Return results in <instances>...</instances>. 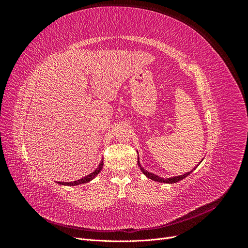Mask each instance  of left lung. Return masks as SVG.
Wrapping results in <instances>:
<instances>
[{
    "mask_svg": "<svg viewBox=\"0 0 248 248\" xmlns=\"http://www.w3.org/2000/svg\"><path fill=\"white\" fill-rule=\"evenodd\" d=\"M138 152V151H137ZM138 154H139V152H138ZM204 159V158H202ZM202 159L199 162V164L202 161ZM138 164H139V167H140V169L141 170V171H142V174H144L148 179H151V180H153V181H157V182H160V183H168V184H171V183H176V182H179V181H181V180H183L184 178H186L187 176H189L191 172L196 170L197 168H198V166H196L194 167V169H192L190 171H187V172H185V174H183V175H179V176H175V177H170V178H162V177H159V176H157V175H155V174H153V172H150V171H148L147 170H145L144 168H142L141 166H140V158L138 157Z\"/></svg>",
    "mask_w": 248,
    "mask_h": 248,
    "instance_id": "obj_1",
    "label": "left lung"
}]
</instances>
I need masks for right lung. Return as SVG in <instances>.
<instances>
[{"instance_id": "right-lung-1", "label": "right lung", "mask_w": 248, "mask_h": 248, "mask_svg": "<svg viewBox=\"0 0 248 248\" xmlns=\"http://www.w3.org/2000/svg\"><path fill=\"white\" fill-rule=\"evenodd\" d=\"M102 168H103V161H101L98 164V167H97V169L94 171H92L91 174H89L88 176H85L84 178L78 179V180H77V181H72V182H57V183L60 184V185H65V186H77V185H81V184H85V183H89L90 181H92V180L97 175L99 174V172L102 170Z\"/></svg>"}]
</instances>
